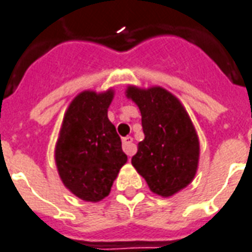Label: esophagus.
<instances>
[{"instance_id": "esophagus-1", "label": "esophagus", "mask_w": 252, "mask_h": 252, "mask_svg": "<svg viewBox=\"0 0 252 252\" xmlns=\"http://www.w3.org/2000/svg\"><path fill=\"white\" fill-rule=\"evenodd\" d=\"M123 150H124V153H126V156H129V157H132V156L136 153L137 148H136V145L133 144L132 137L128 136V137L123 138Z\"/></svg>"}]
</instances>
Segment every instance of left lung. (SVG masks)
<instances>
[{"label": "left lung", "instance_id": "left-lung-1", "mask_svg": "<svg viewBox=\"0 0 252 252\" xmlns=\"http://www.w3.org/2000/svg\"><path fill=\"white\" fill-rule=\"evenodd\" d=\"M126 96L140 108L145 134L132 165L153 193L175 195L193 180L199 166V136L189 115L179 99L161 86L129 85Z\"/></svg>", "mask_w": 252, "mask_h": 252}]
</instances>
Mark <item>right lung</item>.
<instances>
[{
	"label": "right lung",
	"mask_w": 252,
	"mask_h": 252,
	"mask_svg": "<svg viewBox=\"0 0 252 252\" xmlns=\"http://www.w3.org/2000/svg\"><path fill=\"white\" fill-rule=\"evenodd\" d=\"M115 91L85 90L65 111L55 146L60 179L73 195L96 203L111 187L128 158L107 112Z\"/></svg>",
	"instance_id": "1"
}]
</instances>
